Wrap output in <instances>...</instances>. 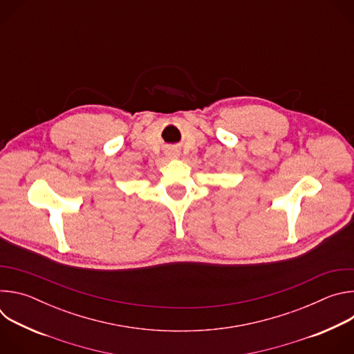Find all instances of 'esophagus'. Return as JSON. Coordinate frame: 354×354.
I'll return each mask as SVG.
<instances>
[{"label":"esophagus","mask_w":354,"mask_h":354,"mask_svg":"<svg viewBox=\"0 0 354 354\" xmlns=\"http://www.w3.org/2000/svg\"><path fill=\"white\" fill-rule=\"evenodd\" d=\"M168 157H169V158H178V157H179L178 151H168Z\"/></svg>","instance_id":"esophagus-1"}]
</instances>
